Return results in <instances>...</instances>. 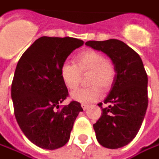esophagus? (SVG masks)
<instances>
[{
    "label": "esophagus",
    "instance_id": "1",
    "mask_svg": "<svg viewBox=\"0 0 159 159\" xmlns=\"http://www.w3.org/2000/svg\"><path fill=\"white\" fill-rule=\"evenodd\" d=\"M88 107H89V105H87V104H82V107H83L84 110H86Z\"/></svg>",
    "mask_w": 159,
    "mask_h": 159
}]
</instances>
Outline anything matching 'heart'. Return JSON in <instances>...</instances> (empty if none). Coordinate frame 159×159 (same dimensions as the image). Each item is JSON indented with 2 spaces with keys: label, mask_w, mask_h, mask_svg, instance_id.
Wrapping results in <instances>:
<instances>
[{
  "label": "heart",
  "mask_w": 159,
  "mask_h": 159,
  "mask_svg": "<svg viewBox=\"0 0 159 159\" xmlns=\"http://www.w3.org/2000/svg\"><path fill=\"white\" fill-rule=\"evenodd\" d=\"M76 65L64 62L60 66V77L68 90L78 86L82 74H88L87 84L91 86L81 88L71 93L74 100L91 103L100 99V89L108 90L115 79L116 70L113 63L105 59L103 54L94 50L80 52L75 57Z\"/></svg>",
  "instance_id": "obj_1"
}]
</instances>
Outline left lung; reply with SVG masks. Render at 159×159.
I'll list each match as a JSON object with an SVG mask.
<instances>
[{
	"instance_id": "8db88e82",
	"label": "left lung",
	"mask_w": 159,
	"mask_h": 159,
	"mask_svg": "<svg viewBox=\"0 0 159 159\" xmlns=\"http://www.w3.org/2000/svg\"><path fill=\"white\" fill-rule=\"evenodd\" d=\"M85 44L104 52L114 64L116 75L102 103L101 116L94 125L97 141L107 148L127 145L138 134L148 107V75L141 57L116 39L89 41Z\"/></svg>"
}]
</instances>
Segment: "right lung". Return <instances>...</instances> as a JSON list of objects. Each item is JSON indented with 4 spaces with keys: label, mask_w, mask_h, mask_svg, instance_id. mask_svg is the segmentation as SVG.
<instances>
[{
    "label": "right lung",
    "mask_w": 159,
    "mask_h": 159,
    "mask_svg": "<svg viewBox=\"0 0 159 159\" xmlns=\"http://www.w3.org/2000/svg\"><path fill=\"white\" fill-rule=\"evenodd\" d=\"M84 41L72 37L37 39L17 62L11 84V99L17 124L25 137L45 149L63 147L70 138L76 116L83 111L73 100L59 108L68 92L60 66Z\"/></svg>",
    "instance_id": "1"
}]
</instances>
